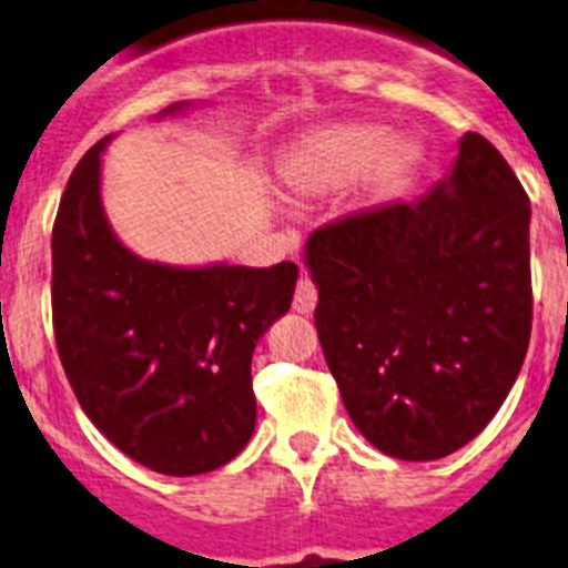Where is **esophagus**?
Here are the masks:
<instances>
[{"label":"esophagus","instance_id":"esophagus-1","mask_svg":"<svg viewBox=\"0 0 568 568\" xmlns=\"http://www.w3.org/2000/svg\"><path fill=\"white\" fill-rule=\"evenodd\" d=\"M315 304H318V290H315V284L307 278V275H301L298 284H295V295H293L295 313L310 315L315 310Z\"/></svg>","mask_w":568,"mask_h":568}]
</instances>
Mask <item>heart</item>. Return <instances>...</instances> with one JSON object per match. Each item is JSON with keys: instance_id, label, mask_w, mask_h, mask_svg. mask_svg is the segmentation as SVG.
<instances>
[{"instance_id": "obj_1", "label": "heart", "mask_w": 568, "mask_h": 568, "mask_svg": "<svg viewBox=\"0 0 568 568\" xmlns=\"http://www.w3.org/2000/svg\"><path fill=\"white\" fill-rule=\"evenodd\" d=\"M389 130L375 124H338L301 142L284 162V182L295 193H327L346 187L369 174L373 187L381 195H393L409 182L418 150L413 144H393L389 151Z\"/></svg>"}]
</instances>
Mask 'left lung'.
Instances as JSON below:
<instances>
[{
	"label": "left lung",
	"instance_id": "obj_1",
	"mask_svg": "<svg viewBox=\"0 0 568 568\" xmlns=\"http://www.w3.org/2000/svg\"><path fill=\"white\" fill-rule=\"evenodd\" d=\"M529 195L480 133L449 179L315 230V329L375 449L438 460L495 418L531 335Z\"/></svg>",
	"mask_w": 568,
	"mask_h": 568
}]
</instances>
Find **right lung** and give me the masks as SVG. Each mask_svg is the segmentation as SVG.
I'll return each instance as SVG.
<instances>
[{
    "instance_id": "1",
    "label": "right lung",
    "mask_w": 568,
    "mask_h": 568,
    "mask_svg": "<svg viewBox=\"0 0 568 568\" xmlns=\"http://www.w3.org/2000/svg\"><path fill=\"white\" fill-rule=\"evenodd\" d=\"M108 142L70 173L53 222L59 358L84 415L115 449L173 478L213 471L253 435L250 364L261 335L290 310L298 267L182 270L133 255L99 199Z\"/></svg>"
}]
</instances>
